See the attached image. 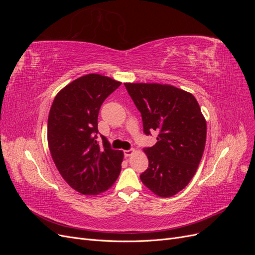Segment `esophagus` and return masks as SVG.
<instances>
[{
    "label": "esophagus",
    "instance_id": "1",
    "mask_svg": "<svg viewBox=\"0 0 255 255\" xmlns=\"http://www.w3.org/2000/svg\"><path fill=\"white\" fill-rule=\"evenodd\" d=\"M123 153H125V156H126V157H128V156H130V155H132V154L134 153V150H133V149H130V150H125V151H123Z\"/></svg>",
    "mask_w": 255,
    "mask_h": 255
}]
</instances>
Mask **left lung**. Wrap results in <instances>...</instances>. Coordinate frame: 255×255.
Masks as SVG:
<instances>
[{
    "mask_svg": "<svg viewBox=\"0 0 255 255\" xmlns=\"http://www.w3.org/2000/svg\"><path fill=\"white\" fill-rule=\"evenodd\" d=\"M137 110L143 133L158 132L157 142L144 148L149 168L141 182L161 198L172 197L187 186L202 158L206 121L196 98L171 85L125 83Z\"/></svg>",
    "mask_w": 255,
    "mask_h": 255,
    "instance_id": "1",
    "label": "left lung"
}]
</instances>
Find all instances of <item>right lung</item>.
<instances>
[{
    "mask_svg": "<svg viewBox=\"0 0 255 255\" xmlns=\"http://www.w3.org/2000/svg\"><path fill=\"white\" fill-rule=\"evenodd\" d=\"M121 85L107 76L87 74L55 97L48 119V143L64 180L83 195H99L113 186L121 171L123 152L98 138V116L105 99Z\"/></svg>",
    "mask_w": 255,
    "mask_h": 255,
    "instance_id": "obj_1",
    "label": "right lung"
}]
</instances>
